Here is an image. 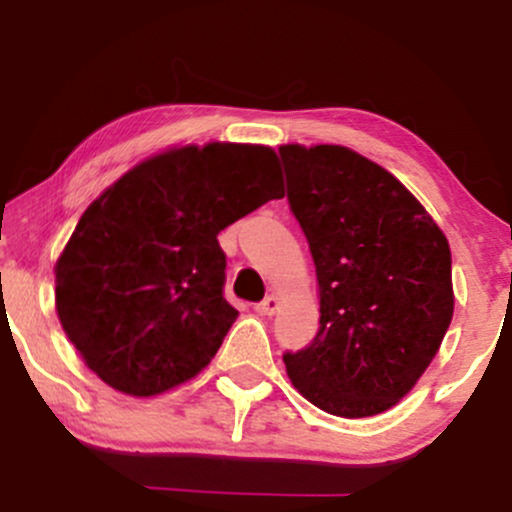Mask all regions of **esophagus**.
<instances>
[{
	"instance_id": "obj_1",
	"label": "esophagus",
	"mask_w": 512,
	"mask_h": 512,
	"mask_svg": "<svg viewBox=\"0 0 512 512\" xmlns=\"http://www.w3.org/2000/svg\"><path fill=\"white\" fill-rule=\"evenodd\" d=\"M255 310H257V313H260V315H267V317L274 315L276 310H279V298H276V296H267L262 303L255 305Z\"/></svg>"
}]
</instances>
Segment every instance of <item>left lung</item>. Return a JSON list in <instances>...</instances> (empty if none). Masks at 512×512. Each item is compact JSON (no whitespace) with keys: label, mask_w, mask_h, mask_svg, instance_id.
<instances>
[{"label":"left lung","mask_w":512,"mask_h":512,"mask_svg":"<svg viewBox=\"0 0 512 512\" xmlns=\"http://www.w3.org/2000/svg\"><path fill=\"white\" fill-rule=\"evenodd\" d=\"M279 156L320 296V330L286 351V373L327 414H383L424 375L450 327L448 238L395 175L346 146L284 144Z\"/></svg>","instance_id":"8db88e82"}]
</instances>
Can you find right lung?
<instances>
[{"mask_svg":"<svg viewBox=\"0 0 512 512\" xmlns=\"http://www.w3.org/2000/svg\"><path fill=\"white\" fill-rule=\"evenodd\" d=\"M284 197L269 146H180L127 170L76 223L55 264L69 342L103 383L154 397L209 366L236 322L216 236Z\"/></svg>","mask_w":512,"mask_h":512,"instance_id":"right-lung-1","label":"right lung"}]
</instances>
